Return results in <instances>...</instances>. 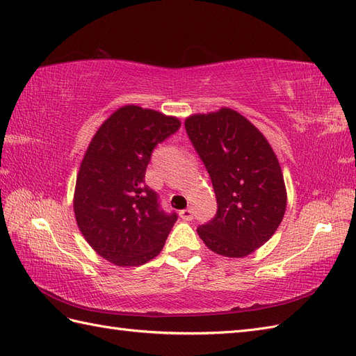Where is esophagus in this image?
I'll list each match as a JSON object with an SVG mask.
<instances>
[{
	"mask_svg": "<svg viewBox=\"0 0 356 356\" xmlns=\"http://www.w3.org/2000/svg\"><path fill=\"white\" fill-rule=\"evenodd\" d=\"M179 218L183 220H192L193 219V211L191 209H186V210H181L179 211Z\"/></svg>",
	"mask_w": 356,
	"mask_h": 356,
	"instance_id": "1",
	"label": "esophagus"
}]
</instances>
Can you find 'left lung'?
<instances>
[{
    "label": "left lung",
    "instance_id": "8db88e82",
    "mask_svg": "<svg viewBox=\"0 0 356 356\" xmlns=\"http://www.w3.org/2000/svg\"><path fill=\"white\" fill-rule=\"evenodd\" d=\"M184 126L209 172L218 202L215 218L196 232L216 254H251L270 241L286 210L277 156L264 134L230 108L193 114Z\"/></svg>",
    "mask_w": 356,
    "mask_h": 356
}]
</instances>
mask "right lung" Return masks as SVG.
<instances>
[{
  "mask_svg": "<svg viewBox=\"0 0 356 356\" xmlns=\"http://www.w3.org/2000/svg\"><path fill=\"white\" fill-rule=\"evenodd\" d=\"M177 117L137 105L118 108L90 141L76 178L74 216L85 241L117 266L160 254L177 222L145 183L155 146L179 129Z\"/></svg>",
  "mask_w": 356,
  "mask_h": 356,
  "instance_id": "obj_1",
  "label": "right lung"
}]
</instances>
